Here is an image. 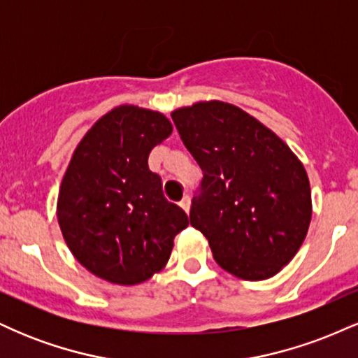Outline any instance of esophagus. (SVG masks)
Masks as SVG:
<instances>
[{
  "mask_svg": "<svg viewBox=\"0 0 358 358\" xmlns=\"http://www.w3.org/2000/svg\"><path fill=\"white\" fill-rule=\"evenodd\" d=\"M180 207H182L183 210L187 212V213L190 212V196H188V195H185L183 199H182V202H180Z\"/></svg>",
  "mask_w": 358,
  "mask_h": 358,
  "instance_id": "34e87169",
  "label": "esophagus"
}]
</instances>
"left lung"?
Masks as SVG:
<instances>
[{"label": "left lung", "instance_id": "8db88e82", "mask_svg": "<svg viewBox=\"0 0 358 358\" xmlns=\"http://www.w3.org/2000/svg\"><path fill=\"white\" fill-rule=\"evenodd\" d=\"M183 145L203 171L190 224L207 237L222 269L245 281L278 274L311 222L306 170L291 148L256 117L224 101L171 113Z\"/></svg>", "mask_w": 358, "mask_h": 358}]
</instances>
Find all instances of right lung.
<instances>
[{"label": "right lung", "mask_w": 358, "mask_h": 358, "mask_svg": "<svg viewBox=\"0 0 358 358\" xmlns=\"http://www.w3.org/2000/svg\"><path fill=\"white\" fill-rule=\"evenodd\" d=\"M173 126L159 110L121 104L97 119L62 178L57 220L73 257L94 276L121 286L153 278L166 266L173 239L188 227L166 202L148 156Z\"/></svg>", "instance_id": "obj_1"}]
</instances>
